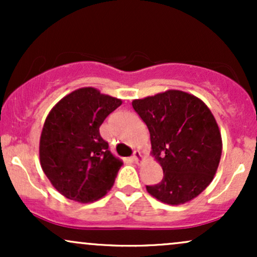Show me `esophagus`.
<instances>
[{
  "mask_svg": "<svg viewBox=\"0 0 257 257\" xmlns=\"http://www.w3.org/2000/svg\"><path fill=\"white\" fill-rule=\"evenodd\" d=\"M132 159L135 162V163H139V162L143 159V155H141L140 151H134V153H133Z\"/></svg>",
  "mask_w": 257,
  "mask_h": 257,
  "instance_id": "1",
  "label": "esophagus"
}]
</instances>
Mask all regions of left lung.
<instances>
[{
  "label": "left lung",
  "mask_w": 257,
  "mask_h": 257,
  "mask_svg": "<svg viewBox=\"0 0 257 257\" xmlns=\"http://www.w3.org/2000/svg\"><path fill=\"white\" fill-rule=\"evenodd\" d=\"M133 108L145 122L152 153L163 179L146 186L151 196L170 205L193 199L213 181L222 141L213 113L202 100L181 90L138 99Z\"/></svg>",
  "instance_id": "obj_1"
}]
</instances>
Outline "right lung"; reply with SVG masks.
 <instances>
[{
	"instance_id": "1",
	"label": "right lung",
	"mask_w": 257,
	"mask_h": 257,
	"mask_svg": "<svg viewBox=\"0 0 257 257\" xmlns=\"http://www.w3.org/2000/svg\"><path fill=\"white\" fill-rule=\"evenodd\" d=\"M122 100L81 88L58 102L44 122L40 161L54 188L66 198L88 203L104 197L123 162L108 150L99 128Z\"/></svg>"
}]
</instances>
